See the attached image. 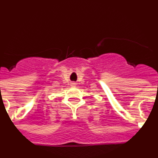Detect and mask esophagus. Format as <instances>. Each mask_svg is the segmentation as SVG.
<instances>
[{
  "label": "esophagus",
  "mask_w": 158,
  "mask_h": 158,
  "mask_svg": "<svg viewBox=\"0 0 158 158\" xmlns=\"http://www.w3.org/2000/svg\"><path fill=\"white\" fill-rule=\"evenodd\" d=\"M72 85H75L76 84H75V83H72Z\"/></svg>",
  "instance_id": "1"
}]
</instances>
